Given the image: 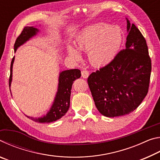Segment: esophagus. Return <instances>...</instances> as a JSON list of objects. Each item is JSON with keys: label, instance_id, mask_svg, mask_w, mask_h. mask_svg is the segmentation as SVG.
Instances as JSON below:
<instances>
[{"label": "esophagus", "instance_id": "1", "mask_svg": "<svg viewBox=\"0 0 160 160\" xmlns=\"http://www.w3.org/2000/svg\"><path fill=\"white\" fill-rule=\"evenodd\" d=\"M81 74H82V77L84 78H87L89 76V72L88 70H82V72H81Z\"/></svg>", "mask_w": 160, "mask_h": 160}]
</instances>
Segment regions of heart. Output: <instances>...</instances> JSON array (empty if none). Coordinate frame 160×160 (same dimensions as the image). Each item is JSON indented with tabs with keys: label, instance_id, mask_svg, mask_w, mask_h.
Returning a JSON list of instances; mask_svg holds the SVG:
<instances>
[{
	"label": "heart",
	"instance_id": "obj_1",
	"mask_svg": "<svg viewBox=\"0 0 160 160\" xmlns=\"http://www.w3.org/2000/svg\"><path fill=\"white\" fill-rule=\"evenodd\" d=\"M122 41V31L118 27L99 23L84 29L77 38L75 47L78 50L88 52L92 65L101 67L113 60ZM77 49L69 47L68 53L75 61H79L80 55Z\"/></svg>",
	"mask_w": 160,
	"mask_h": 160
}]
</instances>
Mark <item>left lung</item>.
<instances>
[{"label": "left lung", "mask_w": 160, "mask_h": 160, "mask_svg": "<svg viewBox=\"0 0 160 160\" xmlns=\"http://www.w3.org/2000/svg\"><path fill=\"white\" fill-rule=\"evenodd\" d=\"M126 48L88 78L95 106L102 115L118 117L133 112L147 95L152 70L146 40L127 20Z\"/></svg>", "instance_id": "left-lung-1"}]
</instances>
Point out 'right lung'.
Listing matches in <instances>:
<instances>
[{
	"mask_svg": "<svg viewBox=\"0 0 160 160\" xmlns=\"http://www.w3.org/2000/svg\"><path fill=\"white\" fill-rule=\"evenodd\" d=\"M38 29L33 27H25L20 34L18 37L14 44V50L16 51L18 47L24 44L29 38L37 34ZM14 57L12 58L10 64V74L9 78V86H10L12 75V64ZM81 72L79 69H72L64 70L60 73L59 76L58 90L56 94L53 105L50 112L42 118H34L28 116V118L38 123H51L61 118L66 114L70 107V99L71 94V88L75 80L80 78Z\"/></svg>",
	"mask_w": 160,
	"mask_h": 160,
	"instance_id": "1",
	"label": "right lung"
}]
</instances>
